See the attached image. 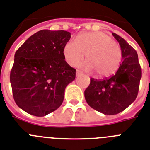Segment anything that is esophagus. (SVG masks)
I'll return each instance as SVG.
<instances>
[{"label": "esophagus", "mask_w": 150, "mask_h": 150, "mask_svg": "<svg viewBox=\"0 0 150 150\" xmlns=\"http://www.w3.org/2000/svg\"><path fill=\"white\" fill-rule=\"evenodd\" d=\"M80 75H81V71H79V70H76V76H79Z\"/></svg>", "instance_id": "34e87169"}]
</instances>
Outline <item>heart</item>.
<instances>
[{"mask_svg": "<svg viewBox=\"0 0 150 150\" xmlns=\"http://www.w3.org/2000/svg\"><path fill=\"white\" fill-rule=\"evenodd\" d=\"M87 61L81 66L88 71H96L99 77H108L118 69L122 52L118 43L104 32H85L76 41L71 40L64 46L63 56L71 66L79 65L85 56Z\"/></svg>", "mask_w": 150, "mask_h": 150, "instance_id": "obj_1", "label": "heart"}]
</instances>
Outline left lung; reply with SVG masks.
Segmentation results:
<instances>
[{
  "instance_id": "obj_1",
  "label": "left lung",
  "mask_w": 150,
  "mask_h": 150,
  "mask_svg": "<svg viewBox=\"0 0 150 150\" xmlns=\"http://www.w3.org/2000/svg\"><path fill=\"white\" fill-rule=\"evenodd\" d=\"M122 52V64L113 76L103 80L91 79L85 98L91 108L106 115L119 114L136 100L141 68L137 52L124 39L112 33Z\"/></svg>"
}]
</instances>
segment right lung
Wrapping results in <instances>:
<instances>
[{
  "label": "right lung",
  "instance_id": "1",
  "mask_svg": "<svg viewBox=\"0 0 150 150\" xmlns=\"http://www.w3.org/2000/svg\"><path fill=\"white\" fill-rule=\"evenodd\" d=\"M70 38L65 30H40L15 52L10 81L13 99L23 110L43 117L61 106L65 88L75 79L76 70L63 56Z\"/></svg>",
  "mask_w": 150,
  "mask_h": 150
}]
</instances>
